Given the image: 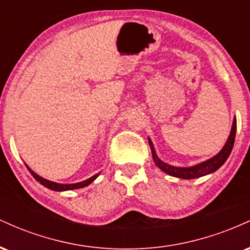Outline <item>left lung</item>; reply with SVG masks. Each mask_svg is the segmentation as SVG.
<instances>
[{
  "instance_id": "left-lung-1",
  "label": "left lung",
  "mask_w": 250,
  "mask_h": 250,
  "mask_svg": "<svg viewBox=\"0 0 250 250\" xmlns=\"http://www.w3.org/2000/svg\"><path fill=\"white\" fill-rule=\"evenodd\" d=\"M235 134H236V120H234L230 135H229L228 140H227L225 147L222 148V150H221L217 155H215L214 157L209 159L208 161H205L200 163V165H196L194 166V167H189V168L173 167V166H169L167 163L162 162L161 160L157 157L156 153H155L154 146L150 140H149V146H150L151 148V154H153V160L155 165L161 169V170H163L165 173H167L169 175H171V176L180 177V179L190 180V179H196V177L205 176V175L213 173V171L217 170V169H219L221 166L227 161V159H228V156L231 153V149H233L234 141H235Z\"/></svg>"
}]
</instances>
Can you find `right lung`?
I'll list each match as a JSON object with an SVG mask.
<instances>
[{
	"instance_id": "add662e5",
	"label": "right lung",
	"mask_w": 250,
	"mask_h": 250,
	"mask_svg": "<svg viewBox=\"0 0 250 250\" xmlns=\"http://www.w3.org/2000/svg\"><path fill=\"white\" fill-rule=\"evenodd\" d=\"M28 169H29V171H30V174L33 175L34 177H35V180L36 181H39L40 183H41L42 186H44V187H47V188H49V189H51V190H56V191H63V190H71V189H79V188H83V187H85V186H88V185H90L91 182H93L94 180L96 179L97 176H99V174H96V175H94V176H91L90 179H88V180H85V181H83V182H79V183H73V185H61V183H56V182H51V181H48V180H45V179H43V177H41V176H39V175L37 174H35L34 173L33 170H31V169L29 168V167H27Z\"/></svg>"
}]
</instances>
